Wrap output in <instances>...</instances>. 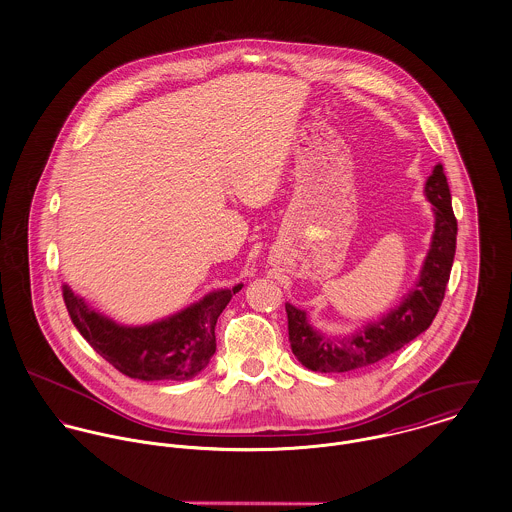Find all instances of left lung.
<instances>
[{
	"label": "left lung",
	"instance_id": "8db88e82",
	"mask_svg": "<svg viewBox=\"0 0 512 512\" xmlns=\"http://www.w3.org/2000/svg\"><path fill=\"white\" fill-rule=\"evenodd\" d=\"M425 195L433 204L434 234L431 249L415 288L394 312L368 323L349 337H325L308 323L306 312L286 304L288 341L296 358L314 372H349L370 366L427 331L444 300L456 253L458 222L452 210L450 187L438 163L427 179Z\"/></svg>",
	"mask_w": 512,
	"mask_h": 512
}]
</instances>
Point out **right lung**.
Returning a JSON list of instances; mask_svg holds the SVG:
<instances>
[{
	"label": "right lung",
	"mask_w": 512,
	"mask_h": 512,
	"mask_svg": "<svg viewBox=\"0 0 512 512\" xmlns=\"http://www.w3.org/2000/svg\"><path fill=\"white\" fill-rule=\"evenodd\" d=\"M241 284L206 294L200 302L152 325L124 327L87 308L64 284V302L81 337L128 378L191 380L216 353L214 327Z\"/></svg>",
	"instance_id": "add662e5"
}]
</instances>
